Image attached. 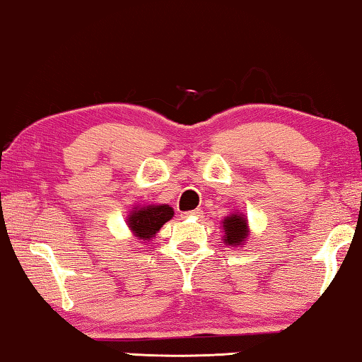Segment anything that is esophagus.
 <instances>
[{
    "instance_id": "esophagus-1",
    "label": "esophagus",
    "mask_w": 362,
    "mask_h": 362,
    "mask_svg": "<svg viewBox=\"0 0 362 362\" xmlns=\"http://www.w3.org/2000/svg\"><path fill=\"white\" fill-rule=\"evenodd\" d=\"M185 216H186V217H202V211H201V209H196V211L186 212Z\"/></svg>"
}]
</instances>
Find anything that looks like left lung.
<instances>
[{"label": "left lung", "instance_id": "left-lung-1", "mask_svg": "<svg viewBox=\"0 0 362 362\" xmlns=\"http://www.w3.org/2000/svg\"><path fill=\"white\" fill-rule=\"evenodd\" d=\"M225 230V243L227 245H242L246 240L248 227L246 220L240 216H230L223 220Z\"/></svg>", "mask_w": 362, "mask_h": 362}]
</instances>
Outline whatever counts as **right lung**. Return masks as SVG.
<instances>
[{
  "label": "right lung",
  "mask_w": 362,
  "mask_h": 362,
  "mask_svg": "<svg viewBox=\"0 0 362 362\" xmlns=\"http://www.w3.org/2000/svg\"><path fill=\"white\" fill-rule=\"evenodd\" d=\"M173 209L170 206H148L140 211L132 212L129 217V227L140 240L148 242L163 225L173 217Z\"/></svg>",
  "instance_id": "add662e5"
}]
</instances>
